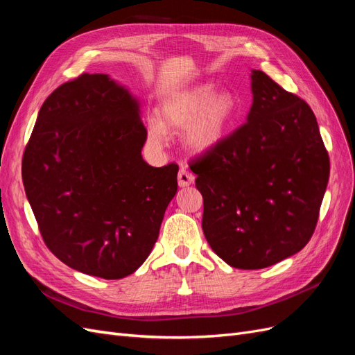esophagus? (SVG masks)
<instances>
[{"label":"esophagus","instance_id":"34e87169","mask_svg":"<svg viewBox=\"0 0 355 355\" xmlns=\"http://www.w3.org/2000/svg\"><path fill=\"white\" fill-rule=\"evenodd\" d=\"M194 180H196V176L192 175L187 167H182L179 170V175H178V184H179V187H182V188L189 187L191 184H194Z\"/></svg>","mask_w":355,"mask_h":355}]
</instances>
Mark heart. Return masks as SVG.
<instances>
[{
    "instance_id": "obj_1",
    "label": "heart",
    "mask_w": 355,
    "mask_h": 355,
    "mask_svg": "<svg viewBox=\"0 0 355 355\" xmlns=\"http://www.w3.org/2000/svg\"><path fill=\"white\" fill-rule=\"evenodd\" d=\"M237 114V102L228 92L216 93L211 85H198L170 96L158 108V118L148 121V137L163 145L167 132L187 128V145L202 153L219 145Z\"/></svg>"
}]
</instances>
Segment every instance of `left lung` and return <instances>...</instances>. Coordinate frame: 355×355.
<instances>
[{"label": "left lung", "instance_id": "1", "mask_svg": "<svg viewBox=\"0 0 355 355\" xmlns=\"http://www.w3.org/2000/svg\"><path fill=\"white\" fill-rule=\"evenodd\" d=\"M247 123L189 163L206 240L240 270H261L304 249L330 173L309 105L256 69Z\"/></svg>", "mask_w": 355, "mask_h": 355}]
</instances>
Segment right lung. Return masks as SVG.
I'll list each match as a JSON object with an SVG mask.
<instances>
[{"label":"right lung","instance_id":"1","mask_svg":"<svg viewBox=\"0 0 355 355\" xmlns=\"http://www.w3.org/2000/svg\"><path fill=\"white\" fill-rule=\"evenodd\" d=\"M145 141L139 103L105 73H83L42 103L22 179L41 237L59 261L105 280L145 262L179 170L145 163Z\"/></svg>","mask_w":355,"mask_h":355}]
</instances>
